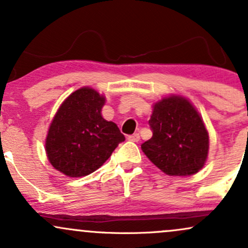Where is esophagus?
I'll list each match as a JSON object with an SVG mask.
<instances>
[{
  "label": "esophagus",
  "mask_w": 248,
  "mask_h": 248,
  "mask_svg": "<svg viewBox=\"0 0 248 248\" xmlns=\"http://www.w3.org/2000/svg\"><path fill=\"white\" fill-rule=\"evenodd\" d=\"M127 139L129 141H132V142H139V141H140V135H139L138 133H135V134H133V135L128 136Z\"/></svg>",
  "instance_id": "1"
}]
</instances>
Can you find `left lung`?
Returning <instances> with one entry per match:
<instances>
[{
	"label": "left lung",
	"instance_id": "1",
	"mask_svg": "<svg viewBox=\"0 0 248 248\" xmlns=\"http://www.w3.org/2000/svg\"><path fill=\"white\" fill-rule=\"evenodd\" d=\"M149 126L153 136L141 149L158 169L169 176H190L204 167L209 134L187 99L170 95L156 102Z\"/></svg>",
	"mask_w": 248,
	"mask_h": 248
}]
</instances>
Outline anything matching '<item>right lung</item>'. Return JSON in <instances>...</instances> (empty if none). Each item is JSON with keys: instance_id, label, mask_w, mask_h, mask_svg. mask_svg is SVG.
I'll list each match as a JSON object with an SVG mask.
<instances>
[{"instance_id": "obj_1", "label": "right lung", "mask_w": 248, "mask_h": 248, "mask_svg": "<svg viewBox=\"0 0 248 248\" xmlns=\"http://www.w3.org/2000/svg\"><path fill=\"white\" fill-rule=\"evenodd\" d=\"M105 96L81 87L65 99L51 122L45 150L56 170L69 177H82L99 169L124 134L114 122L102 118Z\"/></svg>"}]
</instances>
